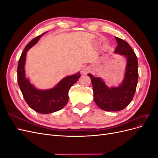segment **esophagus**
<instances>
[{
	"label": "esophagus",
	"mask_w": 158,
	"mask_h": 158,
	"mask_svg": "<svg viewBox=\"0 0 158 158\" xmlns=\"http://www.w3.org/2000/svg\"><path fill=\"white\" fill-rule=\"evenodd\" d=\"M89 70H90V69L88 67H86V66H85V67H83L82 69V70H81V73H82V74H84V75L87 74L89 72Z\"/></svg>",
	"instance_id": "obj_1"
}]
</instances>
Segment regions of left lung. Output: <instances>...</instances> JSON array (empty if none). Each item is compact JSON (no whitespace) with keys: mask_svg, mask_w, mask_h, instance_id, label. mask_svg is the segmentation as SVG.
Wrapping results in <instances>:
<instances>
[{"mask_svg":"<svg viewBox=\"0 0 158 158\" xmlns=\"http://www.w3.org/2000/svg\"><path fill=\"white\" fill-rule=\"evenodd\" d=\"M114 37L117 42L114 52L127 59L125 77L121 84L118 87L109 88L101 78L88 74L92 81L94 101L100 109L106 111H118L128 106L135 95L138 78L135 52L127 41Z\"/></svg>","mask_w":158,"mask_h":158,"instance_id":"obj_1","label":"left lung"}]
</instances>
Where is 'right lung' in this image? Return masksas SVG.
I'll list each match as a JSON object with an SVG mask.
<instances>
[{
	"label": "right lung",
	"mask_w": 158,
	"mask_h": 158,
	"mask_svg": "<svg viewBox=\"0 0 158 158\" xmlns=\"http://www.w3.org/2000/svg\"><path fill=\"white\" fill-rule=\"evenodd\" d=\"M36 37L28 44L22 52L18 64V83L23 98L35 111L47 114L63 109L69 101V91L72 85L80 77V73L68 76L62 79L56 86L49 89H38L26 77L25 63L26 53L31 47L37 44L40 38L45 33Z\"/></svg>",
	"instance_id": "obj_1"
}]
</instances>
